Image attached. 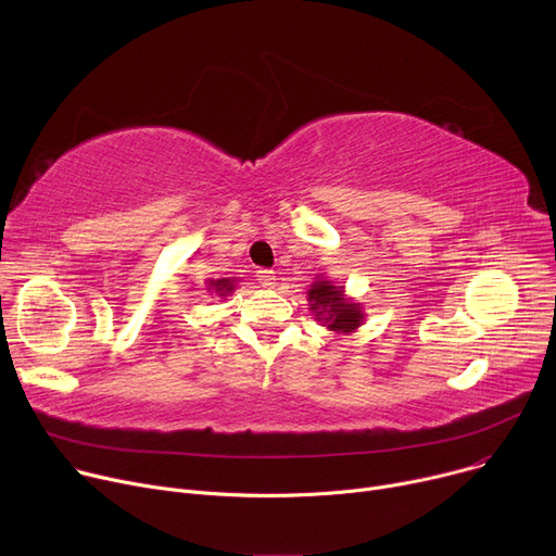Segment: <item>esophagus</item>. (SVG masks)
<instances>
[{
    "mask_svg": "<svg viewBox=\"0 0 556 556\" xmlns=\"http://www.w3.org/2000/svg\"><path fill=\"white\" fill-rule=\"evenodd\" d=\"M256 277H258V283H261L263 288H275V283H277L275 270H268V268L256 270Z\"/></svg>",
    "mask_w": 556,
    "mask_h": 556,
    "instance_id": "obj_1",
    "label": "esophagus"
}]
</instances>
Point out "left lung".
<instances>
[{
  "instance_id": "obj_1",
  "label": "left lung",
  "mask_w": 556,
  "mask_h": 556,
  "mask_svg": "<svg viewBox=\"0 0 556 556\" xmlns=\"http://www.w3.org/2000/svg\"><path fill=\"white\" fill-rule=\"evenodd\" d=\"M306 295L315 323L338 336L356 333V329L365 323L363 304L354 298H346L344 286L327 279L325 273L315 275Z\"/></svg>"
}]
</instances>
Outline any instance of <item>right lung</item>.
I'll return each mask as SVG.
<instances>
[{"instance_id":"right-lung-1","label":"right lung","mask_w":556,"mask_h":556,"mask_svg":"<svg viewBox=\"0 0 556 556\" xmlns=\"http://www.w3.org/2000/svg\"><path fill=\"white\" fill-rule=\"evenodd\" d=\"M239 279L237 277H223V279H207V290L216 298H229L237 290Z\"/></svg>"}]
</instances>
